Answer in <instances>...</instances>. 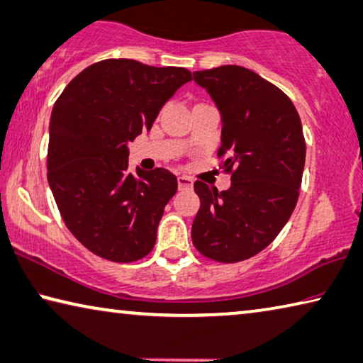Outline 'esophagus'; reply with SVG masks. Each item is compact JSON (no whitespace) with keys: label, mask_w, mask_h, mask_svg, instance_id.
Returning <instances> with one entry per match:
<instances>
[{"label":"esophagus","mask_w":363,"mask_h":363,"mask_svg":"<svg viewBox=\"0 0 363 363\" xmlns=\"http://www.w3.org/2000/svg\"><path fill=\"white\" fill-rule=\"evenodd\" d=\"M194 181L189 176H179L177 177V187L179 191H187V189H192Z\"/></svg>","instance_id":"esophagus-1"}]
</instances>
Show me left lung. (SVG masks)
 Returning <instances> with one entry per match:
<instances>
[{"mask_svg": "<svg viewBox=\"0 0 363 363\" xmlns=\"http://www.w3.org/2000/svg\"><path fill=\"white\" fill-rule=\"evenodd\" d=\"M194 80L221 113L218 158L231 187L195 181L192 242L210 260L242 262L272 244L296 208L306 164L301 118L283 90L247 67L197 71Z\"/></svg>", "mask_w": 363, "mask_h": 363, "instance_id": "left-lung-1", "label": "left lung"}]
</instances>
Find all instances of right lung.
Instances as JSON below:
<instances>
[{
  "instance_id": "obj_1",
  "label": "right lung",
  "mask_w": 363,
  "mask_h": 363,
  "mask_svg": "<svg viewBox=\"0 0 363 363\" xmlns=\"http://www.w3.org/2000/svg\"><path fill=\"white\" fill-rule=\"evenodd\" d=\"M189 80L184 67L105 60L77 74L56 100L48 184L62 221L91 254L129 263L152 252L177 179L164 168L130 172L128 143L152 129Z\"/></svg>"
}]
</instances>
